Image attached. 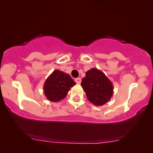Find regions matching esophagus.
<instances>
[{"instance_id":"obj_1","label":"esophagus","mask_w":153,"mask_h":153,"mask_svg":"<svg viewBox=\"0 0 153 153\" xmlns=\"http://www.w3.org/2000/svg\"><path fill=\"white\" fill-rule=\"evenodd\" d=\"M75 81L77 83V84H81V79L80 78H77L75 79Z\"/></svg>"}]
</instances>
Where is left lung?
<instances>
[{"label": "left lung", "mask_w": 153, "mask_h": 153, "mask_svg": "<svg viewBox=\"0 0 153 153\" xmlns=\"http://www.w3.org/2000/svg\"><path fill=\"white\" fill-rule=\"evenodd\" d=\"M81 86L88 100L95 106L107 103L113 95V85L102 71L92 68L86 72Z\"/></svg>", "instance_id": "obj_1"}]
</instances>
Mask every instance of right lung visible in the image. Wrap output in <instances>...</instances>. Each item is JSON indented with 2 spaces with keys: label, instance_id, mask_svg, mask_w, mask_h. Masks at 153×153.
Wrapping results in <instances>:
<instances>
[{
  "label": "right lung",
  "instance_id": "1",
  "mask_svg": "<svg viewBox=\"0 0 153 153\" xmlns=\"http://www.w3.org/2000/svg\"><path fill=\"white\" fill-rule=\"evenodd\" d=\"M75 82L69 74L60 70H54L44 84V93L49 101L58 102L64 99Z\"/></svg>",
  "mask_w": 153,
  "mask_h": 153
}]
</instances>
